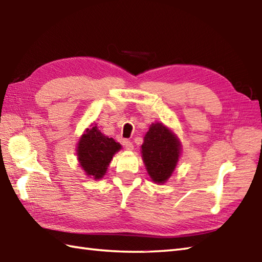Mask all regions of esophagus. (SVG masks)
I'll return each mask as SVG.
<instances>
[{
    "label": "esophagus",
    "instance_id": "obj_1",
    "mask_svg": "<svg viewBox=\"0 0 262 262\" xmlns=\"http://www.w3.org/2000/svg\"><path fill=\"white\" fill-rule=\"evenodd\" d=\"M124 145L127 151H133V149H134V145H133V143L129 141H126Z\"/></svg>",
    "mask_w": 262,
    "mask_h": 262
}]
</instances>
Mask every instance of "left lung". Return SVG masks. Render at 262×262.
<instances>
[{"mask_svg":"<svg viewBox=\"0 0 262 262\" xmlns=\"http://www.w3.org/2000/svg\"><path fill=\"white\" fill-rule=\"evenodd\" d=\"M143 162L152 181L162 185L173 173L181 155V142L162 122H153L141 146Z\"/></svg>","mask_w":262,"mask_h":262,"instance_id":"obj_1","label":"left lung"}]
</instances>
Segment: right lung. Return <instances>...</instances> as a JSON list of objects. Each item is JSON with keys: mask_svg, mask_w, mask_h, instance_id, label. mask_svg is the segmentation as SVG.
<instances>
[{"mask_svg": "<svg viewBox=\"0 0 262 262\" xmlns=\"http://www.w3.org/2000/svg\"><path fill=\"white\" fill-rule=\"evenodd\" d=\"M121 145L114 138H109L92 124L81 135L76 146V155L80 166L88 178L102 179L114 155L120 151Z\"/></svg>", "mask_w": 262, "mask_h": 262, "instance_id": "add662e5", "label": "right lung"}]
</instances>
